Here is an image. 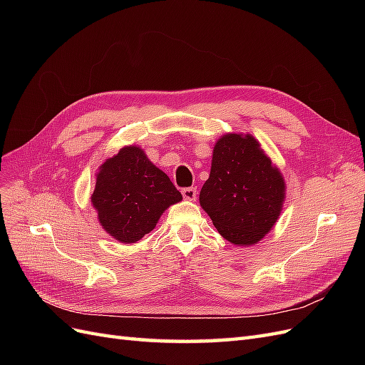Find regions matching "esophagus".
Masks as SVG:
<instances>
[{
    "label": "esophagus",
    "instance_id": "34e87169",
    "mask_svg": "<svg viewBox=\"0 0 365 365\" xmlns=\"http://www.w3.org/2000/svg\"><path fill=\"white\" fill-rule=\"evenodd\" d=\"M196 195H197V192H196V189H193V187H187V189H182V196L187 201H195Z\"/></svg>",
    "mask_w": 365,
    "mask_h": 365
}]
</instances>
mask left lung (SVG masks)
Returning <instances> with one entry per match:
<instances>
[{
	"label": "left lung",
	"instance_id": "8db88e82",
	"mask_svg": "<svg viewBox=\"0 0 365 365\" xmlns=\"http://www.w3.org/2000/svg\"><path fill=\"white\" fill-rule=\"evenodd\" d=\"M284 197L283 175L256 138L237 132L217 138L200 204L220 236L237 247L256 245L279 220Z\"/></svg>",
	"mask_w": 365,
	"mask_h": 365
}]
</instances>
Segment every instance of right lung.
Masks as SVG:
<instances>
[{"mask_svg":"<svg viewBox=\"0 0 365 365\" xmlns=\"http://www.w3.org/2000/svg\"><path fill=\"white\" fill-rule=\"evenodd\" d=\"M182 195L146 152L137 145L121 148L96 172L91 205L109 236L120 244H135L157 227Z\"/></svg>","mask_w":365,"mask_h":365,"instance_id":"1","label":"right lung"}]
</instances>
